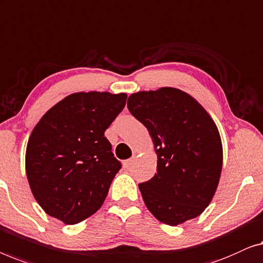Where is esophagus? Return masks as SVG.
Instances as JSON below:
<instances>
[{"mask_svg": "<svg viewBox=\"0 0 263 263\" xmlns=\"http://www.w3.org/2000/svg\"><path fill=\"white\" fill-rule=\"evenodd\" d=\"M133 162H135V160H133V158H130V160H126V161H124V163H123L124 168H125V169H128V168H130L131 165L133 164Z\"/></svg>", "mask_w": 263, "mask_h": 263, "instance_id": "esophagus-1", "label": "esophagus"}]
</instances>
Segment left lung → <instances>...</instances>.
<instances>
[{
  "label": "left lung",
  "mask_w": 263,
  "mask_h": 263,
  "mask_svg": "<svg viewBox=\"0 0 263 263\" xmlns=\"http://www.w3.org/2000/svg\"><path fill=\"white\" fill-rule=\"evenodd\" d=\"M127 108L147 128L157 155V173L138 184L147 210L172 227L200 216L223 167L212 118L193 96L170 87L130 95Z\"/></svg>",
  "instance_id": "obj_1"
}]
</instances>
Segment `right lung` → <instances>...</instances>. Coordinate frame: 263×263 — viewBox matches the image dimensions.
<instances>
[{
    "mask_svg": "<svg viewBox=\"0 0 263 263\" xmlns=\"http://www.w3.org/2000/svg\"><path fill=\"white\" fill-rule=\"evenodd\" d=\"M125 93H75L44 114L29 136L26 175L51 217L77 224L95 213L121 168L105 137L126 103Z\"/></svg>",
    "mask_w": 263,
    "mask_h": 263,
    "instance_id": "add662e5",
    "label": "right lung"
}]
</instances>
